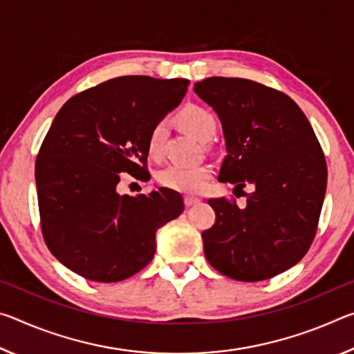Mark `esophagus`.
<instances>
[{
    "label": "esophagus",
    "instance_id": "esophagus-1",
    "mask_svg": "<svg viewBox=\"0 0 354 354\" xmlns=\"http://www.w3.org/2000/svg\"><path fill=\"white\" fill-rule=\"evenodd\" d=\"M200 201L201 200L196 198V196H185V198H184V203H185V206H187V207L194 206V205H196V203H200Z\"/></svg>",
    "mask_w": 354,
    "mask_h": 354
}]
</instances>
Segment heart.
Instances as JSON below:
<instances>
[{"mask_svg": "<svg viewBox=\"0 0 354 354\" xmlns=\"http://www.w3.org/2000/svg\"><path fill=\"white\" fill-rule=\"evenodd\" d=\"M178 124L184 133L194 137L200 142L211 140L215 131H217V122L209 111L200 106H187L178 113ZM167 134V127L164 122L156 123L148 137V151L153 158H158L162 153L164 140ZM211 176V170L206 165L184 167V165H170L159 173V181L165 187L183 192V194H198Z\"/></svg>", "mask_w": 354, "mask_h": 354, "instance_id": "1", "label": "heart"}]
</instances>
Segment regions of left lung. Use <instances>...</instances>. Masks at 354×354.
<instances>
[{
  "label": "left lung",
  "mask_w": 354,
  "mask_h": 354,
  "mask_svg": "<svg viewBox=\"0 0 354 354\" xmlns=\"http://www.w3.org/2000/svg\"><path fill=\"white\" fill-rule=\"evenodd\" d=\"M195 93L218 115L226 156L218 181L251 185L247 205L225 198L203 231L207 262L227 278L254 283L289 270L308 253L326 192V162L314 129L283 92L242 77H207Z\"/></svg>",
  "instance_id": "obj_1"
}]
</instances>
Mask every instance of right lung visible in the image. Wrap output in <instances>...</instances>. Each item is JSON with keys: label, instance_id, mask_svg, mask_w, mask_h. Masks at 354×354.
I'll list each match as a JSON object with an SVG mask.
<instances>
[{"label": "right lung", "instance_id": "1", "mask_svg": "<svg viewBox=\"0 0 354 354\" xmlns=\"http://www.w3.org/2000/svg\"><path fill=\"white\" fill-rule=\"evenodd\" d=\"M187 80L120 76L75 95L35 160L39 211L48 248L80 277L117 283L156 253V231L184 211L178 192L118 194L122 173L148 181V137L181 103Z\"/></svg>", "mask_w": 354, "mask_h": 354}]
</instances>
